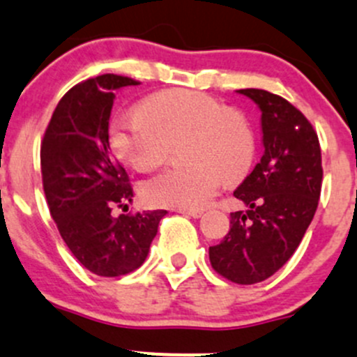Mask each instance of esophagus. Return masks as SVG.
I'll list each match as a JSON object with an SVG mask.
<instances>
[{
	"label": "esophagus",
	"mask_w": 357,
	"mask_h": 357,
	"mask_svg": "<svg viewBox=\"0 0 357 357\" xmlns=\"http://www.w3.org/2000/svg\"><path fill=\"white\" fill-rule=\"evenodd\" d=\"M178 213H183V215H189V217L192 218H199L201 215H203V211L201 210H187V208H178Z\"/></svg>",
	"instance_id": "1"
}]
</instances>
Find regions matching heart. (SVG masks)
I'll list each match as a JSON object with an SVG mask.
<instances>
[{
  "label": "heart",
  "instance_id": "b5f03b06",
  "mask_svg": "<svg viewBox=\"0 0 357 357\" xmlns=\"http://www.w3.org/2000/svg\"><path fill=\"white\" fill-rule=\"evenodd\" d=\"M183 167H172L147 180V203L197 210L213 199L222 177L236 180L252 165L255 135L241 112L217 98L192 90H167L151 95L139 112L112 121L109 144L116 156L139 172L160 167L172 142L185 139Z\"/></svg>",
  "mask_w": 357,
  "mask_h": 357
}]
</instances>
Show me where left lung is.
Segmentation results:
<instances>
[{
  "label": "left lung",
  "mask_w": 357,
  "mask_h": 357,
  "mask_svg": "<svg viewBox=\"0 0 357 357\" xmlns=\"http://www.w3.org/2000/svg\"><path fill=\"white\" fill-rule=\"evenodd\" d=\"M262 112L264 156L234 190L248 206L231 213V229L210 246L211 267L225 280H267L298 248L321 194L323 167L316 130L295 105L259 88L238 90Z\"/></svg>",
  "instance_id": "8db88e82"
}]
</instances>
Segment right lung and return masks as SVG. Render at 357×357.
<instances>
[{
    "mask_svg": "<svg viewBox=\"0 0 357 357\" xmlns=\"http://www.w3.org/2000/svg\"><path fill=\"white\" fill-rule=\"evenodd\" d=\"M139 81L102 74L70 88L41 140V177L52 218L77 262L104 278L139 269L167 210L112 217L133 189L109 153V118L116 91Z\"/></svg>",
    "mask_w": 357,
    "mask_h": 357,
    "instance_id": "1",
    "label": "right lung"
}]
</instances>
